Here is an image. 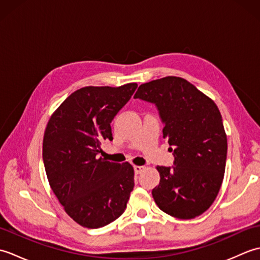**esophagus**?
Segmentation results:
<instances>
[{
  "label": "esophagus",
  "instance_id": "obj_1",
  "mask_svg": "<svg viewBox=\"0 0 260 260\" xmlns=\"http://www.w3.org/2000/svg\"><path fill=\"white\" fill-rule=\"evenodd\" d=\"M144 169H145L144 167H140V165H135V167H134V172H135V174H140Z\"/></svg>",
  "mask_w": 260,
  "mask_h": 260
}]
</instances>
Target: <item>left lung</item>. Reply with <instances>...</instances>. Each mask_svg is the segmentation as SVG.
Returning a JSON list of instances; mask_svg holds the SVG:
<instances>
[{
	"mask_svg": "<svg viewBox=\"0 0 260 260\" xmlns=\"http://www.w3.org/2000/svg\"><path fill=\"white\" fill-rule=\"evenodd\" d=\"M134 98L155 105L174 155L172 168H156L161 180L152 191L154 201L179 219L202 214L218 196L227 159V135L217 105L173 76L141 85Z\"/></svg>",
	"mask_w": 260,
	"mask_h": 260,
	"instance_id": "obj_1",
	"label": "left lung"
}]
</instances>
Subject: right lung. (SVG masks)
<instances>
[{
    "label": "right lung",
    "mask_w": 260,
    "mask_h": 260,
    "mask_svg": "<svg viewBox=\"0 0 260 260\" xmlns=\"http://www.w3.org/2000/svg\"><path fill=\"white\" fill-rule=\"evenodd\" d=\"M137 84L80 88L52 114L43 136L42 157L49 184L64 211L86 228H102L126 209L134 187L129 163L103 158L104 141H113L110 123Z\"/></svg>",
    "instance_id": "add662e5"
}]
</instances>
